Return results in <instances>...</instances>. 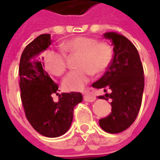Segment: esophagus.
I'll use <instances>...</instances> for the list:
<instances>
[{
    "label": "esophagus",
    "instance_id": "1",
    "mask_svg": "<svg viewBox=\"0 0 160 160\" xmlns=\"http://www.w3.org/2000/svg\"><path fill=\"white\" fill-rule=\"evenodd\" d=\"M96 96H95V89L93 88H89L85 90V92L83 93V99L86 102H92L96 100Z\"/></svg>",
    "mask_w": 160,
    "mask_h": 160
}]
</instances>
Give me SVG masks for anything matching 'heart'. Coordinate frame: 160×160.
<instances>
[{
  "mask_svg": "<svg viewBox=\"0 0 160 160\" xmlns=\"http://www.w3.org/2000/svg\"><path fill=\"white\" fill-rule=\"evenodd\" d=\"M65 52L78 56V70L71 71L64 78L63 87L67 90L82 89L94 74H102L112 63L114 49L111 44L90 37L79 36L69 39L62 45ZM46 69L54 76L60 77L67 69V59L64 52L47 50L44 53Z\"/></svg>",
  "mask_w": 160,
  "mask_h": 160,
  "instance_id": "b5f03b06",
  "label": "heart"
}]
</instances>
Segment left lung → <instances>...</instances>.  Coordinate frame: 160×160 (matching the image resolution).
<instances>
[{
    "label": "left lung",
    "instance_id": "8db88e82",
    "mask_svg": "<svg viewBox=\"0 0 160 160\" xmlns=\"http://www.w3.org/2000/svg\"><path fill=\"white\" fill-rule=\"evenodd\" d=\"M104 37L112 40L114 58L102 78L92 84L104 89L100 99H111L112 111L99 124L105 132L119 133L128 129L139 114L144 90V70L136 47L123 35L107 32Z\"/></svg>",
    "mask_w": 160,
    "mask_h": 160
}]
</instances>
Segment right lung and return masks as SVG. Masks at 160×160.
<instances>
[{"mask_svg": "<svg viewBox=\"0 0 160 160\" xmlns=\"http://www.w3.org/2000/svg\"><path fill=\"white\" fill-rule=\"evenodd\" d=\"M51 44L50 34L39 35L29 43L20 57L19 74L20 97L28 121L38 133L55 138L70 128L74 108L82 96L79 92L62 93L58 102L53 101V95H58V85L50 78L39 58V53Z\"/></svg>", "mask_w": 160, "mask_h": 160, "instance_id": "obj_1", "label": "right lung"}]
</instances>
